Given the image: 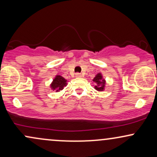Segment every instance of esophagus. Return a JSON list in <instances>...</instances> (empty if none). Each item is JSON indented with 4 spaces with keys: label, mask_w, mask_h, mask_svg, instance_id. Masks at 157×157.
<instances>
[{
    "label": "esophagus",
    "mask_w": 157,
    "mask_h": 157,
    "mask_svg": "<svg viewBox=\"0 0 157 157\" xmlns=\"http://www.w3.org/2000/svg\"><path fill=\"white\" fill-rule=\"evenodd\" d=\"M75 76H76V77H77V78H80V77H82V75H81V74L80 73H76L75 74Z\"/></svg>",
    "instance_id": "esophagus-1"
}]
</instances>
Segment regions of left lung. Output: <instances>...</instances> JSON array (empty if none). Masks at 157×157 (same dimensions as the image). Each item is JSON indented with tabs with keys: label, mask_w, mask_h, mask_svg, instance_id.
Masks as SVG:
<instances>
[{
	"label": "left lung",
	"mask_w": 157,
	"mask_h": 157,
	"mask_svg": "<svg viewBox=\"0 0 157 157\" xmlns=\"http://www.w3.org/2000/svg\"><path fill=\"white\" fill-rule=\"evenodd\" d=\"M94 82L95 83L94 89L98 91H102L105 90V80L102 77L101 73H98L93 79Z\"/></svg>",
	"instance_id": "1"
}]
</instances>
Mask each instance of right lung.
I'll return each instance as SVG.
<instances>
[{
    "instance_id": "1",
    "label": "right lung",
    "mask_w": 157,
    "mask_h": 157,
    "mask_svg": "<svg viewBox=\"0 0 157 157\" xmlns=\"http://www.w3.org/2000/svg\"><path fill=\"white\" fill-rule=\"evenodd\" d=\"M66 86H67V80L60 75H57L53 79L50 87L52 90H55L56 92H58L63 89V88Z\"/></svg>"
}]
</instances>
